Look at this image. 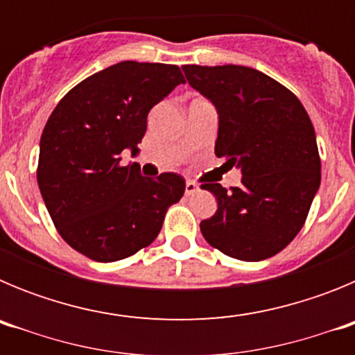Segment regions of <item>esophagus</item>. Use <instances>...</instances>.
I'll return each instance as SVG.
<instances>
[{"label":"esophagus","mask_w":355,"mask_h":355,"mask_svg":"<svg viewBox=\"0 0 355 355\" xmlns=\"http://www.w3.org/2000/svg\"><path fill=\"white\" fill-rule=\"evenodd\" d=\"M196 192H199V184H196L193 181H187V184H184V193L187 196H193Z\"/></svg>","instance_id":"obj_1"}]
</instances>
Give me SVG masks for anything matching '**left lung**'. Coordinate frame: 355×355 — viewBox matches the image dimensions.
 Wrapping results in <instances>:
<instances>
[{"mask_svg": "<svg viewBox=\"0 0 355 355\" xmlns=\"http://www.w3.org/2000/svg\"><path fill=\"white\" fill-rule=\"evenodd\" d=\"M192 89L218 114L215 155L241 184H202L218 208L200 222L209 245L241 261L281 252L302 229L320 188L315 128L286 87L243 65H183Z\"/></svg>", "mask_w": 355, "mask_h": 355, "instance_id": "1", "label": "left lung"}]
</instances>
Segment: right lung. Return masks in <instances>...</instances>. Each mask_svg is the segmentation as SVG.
<instances>
[{
  "label": "right lung",
  "instance_id": "add662e5",
  "mask_svg": "<svg viewBox=\"0 0 355 355\" xmlns=\"http://www.w3.org/2000/svg\"><path fill=\"white\" fill-rule=\"evenodd\" d=\"M184 83L178 65L121 62L65 94L40 137L39 181L55 227L72 249L112 263L155 241L167 208L183 197L174 172L144 178L139 153L147 114Z\"/></svg>",
  "mask_w": 355,
  "mask_h": 355
}]
</instances>
